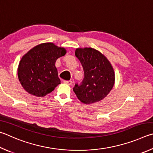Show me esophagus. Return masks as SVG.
I'll use <instances>...</instances> for the list:
<instances>
[{
	"mask_svg": "<svg viewBox=\"0 0 153 153\" xmlns=\"http://www.w3.org/2000/svg\"><path fill=\"white\" fill-rule=\"evenodd\" d=\"M64 83H65L66 85H72V81H64Z\"/></svg>",
	"mask_w": 153,
	"mask_h": 153,
	"instance_id": "obj_1",
	"label": "esophagus"
}]
</instances>
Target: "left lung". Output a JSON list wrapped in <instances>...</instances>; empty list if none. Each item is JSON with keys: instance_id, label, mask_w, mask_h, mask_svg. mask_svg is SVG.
I'll list each match as a JSON object with an SVG mask.
<instances>
[{"instance_id": "obj_1", "label": "left lung", "mask_w": 153, "mask_h": 153, "mask_svg": "<svg viewBox=\"0 0 153 153\" xmlns=\"http://www.w3.org/2000/svg\"><path fill=\"white\" fill-rule=\"evenodd\" d=\"M82 66L85 77L81 85L73 91L77 98L85 104L103 100L115 84V72L110 62L100 51L92 48H79L75 50Z\"/></svg>"}]
</instances>
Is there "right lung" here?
I'll return each mask as SVG.
<instances>
[{"label":"right lung","mask_w":153,"mask_h":153,"mask_svg":"<svg viewBox=\"0 0 153 153\" xmlns=\"http://www.w3.org/2000/svg\"><path fill=\"white\" fill-rule=\"evenodd\" d=\"M66 50L51 42L31 48L23 56L17 68L18 79L27 92L36 97H44L60 84L55 66L58 58Z\"/></svg>","instance_id":"add662e5"}]
</instances>
